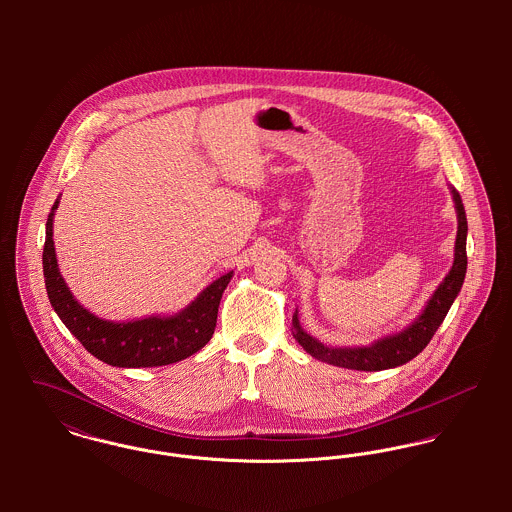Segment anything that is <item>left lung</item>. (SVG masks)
Instances as JSON below:
<instances>
[{"label":"left lung","instance_id":"left-lung-1","mask_svg":"<svg viewBox=\"0 0 512 512\" xmlns=\"http://www.w3.org/2000/svg\"><path fill=\"white\" fill-rule=\"evenodd\" d=\"M451 195L455 201L457 211V238H455V256L453 266L449 274L443 278L438 290L426 303L424 311L418 315V319L408 325L404 331L386 335L370 345L363 347H327L309 333H305L299 325L297 309L293 313L292 333L295 341L315 357L317 361H323L327 365L351 368V370H386L394 366L406 365L416 355H420L426 345L436 335L439 325L443 323L451 303L455 301L457 293L461 292L465 272H467V219L465 209L461 203L459 193L451 187Z\"/></svg>","mask_w":512,"mask_h":512}]
</instances>
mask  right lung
<instances>
[{
  "instance_id": "add662e5",
  "label": "right lung",
  "mask_w": 512,
  "mask_h": 512,
  "mask_svg": "<svg viewBox=\"0 0 512 512\" xmlns=\"http://www.w3.org/2000/svg\"><path fill=\"white\" fill-rule=\"evenodd\" d=\"M57 207L59 199L55 201L47 219L43 248L47 295L61 321L90 355L106 365L146 368L183 361L211 341L217 327L220 297L232 278V272L220 276L219 280L199 293L195 301L175 315H151L126 323L96 317L74 299L59 272L53 242V219Z\"/></svg>"
}]
</instances>
